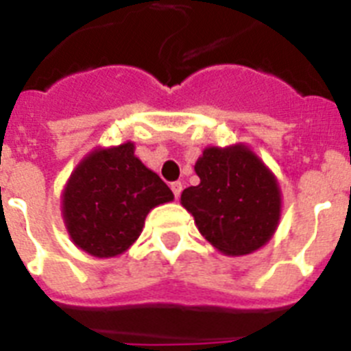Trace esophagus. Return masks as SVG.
I'll use <instances>...</instances> for the list:
<instances>
[{"instance_id": "34e87169", "label": "esophagus", "mask_w": 351, "mask_h": 351, "mask_svg": "<svg viewBox=\"0 0 351 351\" xmlns=\"http://www.w3.org/2000/svg\"><path fill=\"white\" fill-rule=\"evenodd\" d=\"M170 190L173 191V197L178 198L179 195H181V191H182V182H179V181L170 182Z\"/></svg>"}]
</instances>
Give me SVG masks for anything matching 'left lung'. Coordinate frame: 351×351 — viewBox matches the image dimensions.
<instances>
[{
    "label": "left lung",
    "mask_w": 351,
    "mask_h": 351,
    "mask_svg": "<svg viewBox=\"0 0 351 351\" xmlns=\"http://www.w3.org/2000/svg\"><path fill=\"white\" fill-rule=\"evenodd\" d=\"M195 172L200 184L186 188L181 204L216 250L241 256L269 243L281 218L280 184L247 145L206 147Z\"/></svg>",
    "instance_id": "left-lung-1"
}]
</instances>
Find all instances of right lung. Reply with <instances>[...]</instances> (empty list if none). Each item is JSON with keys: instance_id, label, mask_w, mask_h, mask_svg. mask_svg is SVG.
I'll list each match as a JSON object with an SVG mask.
<instances>
[{"instance_id": "1", "label": "right lung", "mask_w": 351, "mask_h": 351, "mask_svg": "<svg viewBox=\"0 0 351 351\" xmlns=\"http://www.w3.org/2000/svg\"><path fill=\"white\" fill-rule=\"evenodd\" d=\"M63 219L77 247L98 258L125 253L138 239L149 210L172 202L160 176L135 156L132 142L95 149L71 172Z\"/></svg>"}]
</instances>
